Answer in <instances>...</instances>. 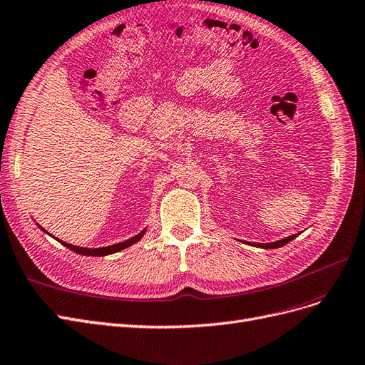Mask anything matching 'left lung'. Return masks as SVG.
<instances>
[{
    "instance_id": "left-lung-1",
    "label": "left lung",
    "mask_w": 365,
    "mask_h": 365,
    "mask_svg": "<svg viewBox=\"0 0 365 365\" xmlns=\"http://www.w3.org/2000/svg\"><path fill=\"white\" fill-rule=\"evenodd\" d=\"M299 233H296V235H291V237H287V238H284V240H279V241H274V242H268V244H252V245H255V247H261V249H277V247H282V245H285V244H288L289 241H292L294 238L297 237Z\"/></svg>"
}]
</instances>
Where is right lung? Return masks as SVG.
Listing matches in <instances>:
<instances>
[{"label": "right lung", "instance_id": "add662e5", "mask_svg": "<svg viewBox=\"0 0 365 365\" xmlns=\"http://www.w3.org/2000/svg\"><path fill=\"white\" fill-rule=\"evenodd\" d=\"M38 226H39V225H38ZM39 229H41L42 232H45L46 235H50L51 238L57 240L56 237H53L51 233H48V232L45 230V229H42L41 226H39ZM145 230H147V229H144L143 232H139L138 235H135V237H133V238H130V240L123 241V242H118V244H113V245H108V247H100V249H88V247H78V245H73V244H68V242H65V241H61V240H57V241L61 242L62 245H65L66 249L73 250V252H76V253H78V255H85V256H108V255L116 253V252H120V250H124V249H127V247L133 245L136 241H139L140 238L144 237Z\"/></svg>", "mask_w": 365, "mask_h": 365}]
</instances>
